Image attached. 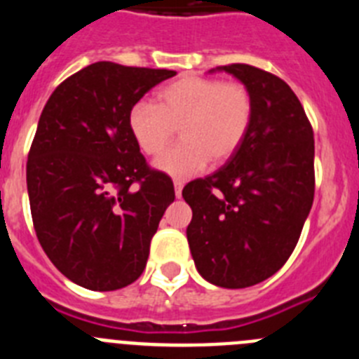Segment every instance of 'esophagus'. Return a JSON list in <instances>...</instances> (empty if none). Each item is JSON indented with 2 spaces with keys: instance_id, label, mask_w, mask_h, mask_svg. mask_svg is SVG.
Wrapping results in <instances>:
<instances>
[{
  "instance_id": "esophagus-1",
  "label": "esophagus",
  "mask_w": 359,
  "mask_h": 359,
  "mask_svg": "<svg viewBox=\"0 0 359 359\" xmlns=\"http://www.w3.org/2000/svg\"><path fill=\"white\" fill-rule=\"evenodd\" d=\"M182 190H183L182 180H174V192H176V198H182Z\"/></svg>"
}]
</instances>
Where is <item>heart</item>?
<instances>
[{
  "label": "heart",
  "instance_id": "1",
  "mask_svg": "<svg viewBox=\"0 0 359 359\" xmlns=\"http://www.w3.org/2000/svg\"><path fill=\"white\" fill-rule=\"evenodd\" d=\"M253 118V97L241 82L183 77L158 91L156 104L138 100L128 128L144 154L156 156L180 128L183 140L163 152L156 169L176 177L201 172L212 160L226 161L243 145Z\"/></svg>",
  "mask_w": 359,
  "mask_h": 359
}]
</instances>
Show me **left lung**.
<instances>
[{
  "label": "left lung",
  "mask_w": 359,
  "mask_h": 359,
  "mask_svg": "<svg viewBox=\"0 0 359 359\" xmlns=\"http://www.w3.org/2000/svg\"><path fill=\"white\" fill-rule=\"evenodd\" d=\"M253 97L243 145L214 174L187 183L192 259L205 280L239 290L286 264L315 198V138L302 104L273 73L228 65Z\"/></svg>",
  "instance_id": "left-lung-1"
}]
</instances>
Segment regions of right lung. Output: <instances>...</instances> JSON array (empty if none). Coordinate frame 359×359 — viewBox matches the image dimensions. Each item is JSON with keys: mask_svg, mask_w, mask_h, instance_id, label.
I'll return each mask as SVG.
<instances>
[{"mask_svg": "<svg viewBox=\"0 0 359 359\" xmlns=\"http://www.w3.org/2000/svg\"><path fill=\"white\" fill-rule=\"evenodd\" d=\"M174 75L95 62L57 86L41 113L27 161L32 221L53 266L86 290L115 291L140 277L176 198L128 128L129 109Z\"/></svg>", "mask_w": 359, "mask_h": 359, "instance_id": "obj_1", "label": "right lung"}]
</instances>
